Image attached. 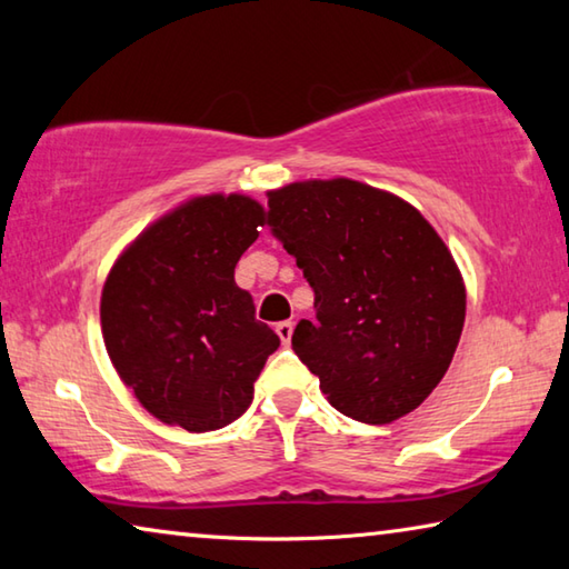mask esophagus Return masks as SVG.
I'll return each instance as SVG.
<instances>
[{"label":"esophagus","instance_id":"34e87169","mask_svg":"<svg viewBox=\"0 0 569 569\" xmlns=\"http://www.w3.org/2000/svg\"><path fill=\"white\" fill-rule=\"evenodd\" d=\"M276 333L278 339H281L283 343H291V336H293V323L291 321H281L276 326Z\"/></svg>","mask_w":569,"mask_h":569}]
</instances>
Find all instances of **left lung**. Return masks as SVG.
Returning <instances> with one entry per match:
<instances>
[{
    "mask_svg": "<svg viewBox=\"0 0 569 569\" xmlns=\"http://www.w3.org/2000/svg\"><path fill=\"white\" fill-rule=\"evenodd\" d=\"M266 223L313 288L316 321H298L291 346L331 407L363 423L417 409L447 373L467 311L437 230L346 178L271 190Z\"/></svg>",
    "mask_w": 569,
    "mask_h": 569,
    "instance_id": "1",
    "label": "left lung"
}]
</instances>
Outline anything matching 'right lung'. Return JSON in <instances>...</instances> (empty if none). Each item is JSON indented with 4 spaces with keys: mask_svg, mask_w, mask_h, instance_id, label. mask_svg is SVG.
I'll use <instances>...</instances> for the list:
<instances>
[{
    "mask_svg": "<svg viewBox=\"0 0 569 569\" xmlns=\"http://www.w3.org/2000/svg\"><path fill=\"white\" fill-rule=\"evenodd\" d=\"M263 226L246 196H206L152 223L102 288L100 319L120 379L152 417L188 431L228 427L281 339L256 319L236 263Z\"/></svg>",
    "mask_w": 569,
    "mask_h": 569,
    "instance_id": "add662e5",
    "label": "right lung"
}]
</instances>
